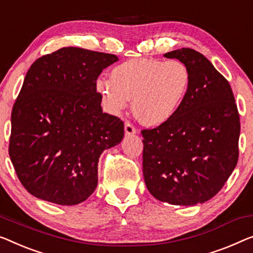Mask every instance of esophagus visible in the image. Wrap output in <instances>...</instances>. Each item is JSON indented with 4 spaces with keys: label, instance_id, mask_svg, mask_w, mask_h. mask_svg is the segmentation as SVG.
I'll return each mask as SVG.
<instances>
[{
    "label": "esophagus",
    "instance_id": "obj_1",
    "mask_svg": "<svg viewBox=\"0 0 253 253\" xmlns=\"http://www.w3.org/2000/svg\"><path fill=\"white\" fill-rule=\"evenodd\" d=\"M136 130H137L136 127L134 126L133 123H130V122L125 123V133H126V135H133V134L136 133Z\"/></svg>",
    "mask_w": 253,
    "mask_h": 253
}]
</instances>
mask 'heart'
<instances>
[{"mask_svg":"<svg viewBox=\"0 0 253 253\" xmlns=\"http://www.w3.org/2000/svg\"><path fill=\"white\" fill-rule=\"evenodd\" d=\"M190 83V71L179 60L134 59L117 66L110 81L100 82L97 87L112 112L124 110L133 99L131 108L139 122L159 126L178 111Z\"/></svg>","mask_w":253,"mask_h":253,"instance_id":"heart-1","label":"heart"}]
</instances>
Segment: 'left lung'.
<instances>
[{"label":"left lung","mask_w":253,"mask_h":253,"mask_svg":"<svg viewBox=\"0 0 253 253\" xmlns=\"http://www.w3.org/2000/svg\"><path fill=\"white\" fill-rule=\"evenodd\" d=\"M164 55L187 67L190 88L170 120L142 129L143 176L156 199L194 206L213 198L236 167L240 115L228 81L205 55L185 47Z\"/></svg>","instance_id":"8db88e82"}]
</instances>
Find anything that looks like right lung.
I'll return each mask as SVG.
<instances>
[{"label":"right lung","instance_id":"right-lung-1","mask_svg":"<svg viewBox=\"0 0 253 253\" xmlns=\"http://www.w3.org/2000/svg\"><path fill=\"white\" fill-rule=\"evenodd\" d=\"M115 54L62 47L30 66L11 114L10 159L34 197L62 206L85 201L97 163L122 142L124 122L102 112L96 81Z\"/></svg>","mask_w":253,"mask_h":253}]
</instances>
